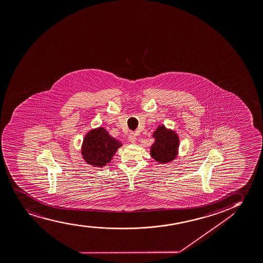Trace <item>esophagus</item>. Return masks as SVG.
<instances>
[{"instance_id": "1", "label": "esophagus", "mask_w": 263, "mask_h": 263, "mask_svg": "<svg viewBox=\"0 0 263 263\" xmlns=\"http://www.w3.org/2000/svg\"><path fill=\"white\" fill-rule=\"evenodd\" d=\"M136 138H137V136H136V134L135 133H130L129 136H128V141H129L130 143H135L136 142Z\"/></svg>"}]
</instances>
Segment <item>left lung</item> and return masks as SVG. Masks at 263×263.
<instances>
[{
	"mask_svg": "<svg viewBox=\"0 0 263 263\" xmlns=\"http://www.w3.org/2000/svg\"><path fill=\"white\" fill-rule=\"evenodd\" d=\"M153 137H155V142L151 148L153 159L160 163L169 162L175 159L178 151V136L161 126L157 128Z\"/></svg>",
	"mask_w": 263,
	"mask_h": 263,
	"instance_id": "obj_1",
	"label": "left lung"
}]
</instances>
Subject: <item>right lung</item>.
<instances>
[{"instance_id": "right-lung-1", "label": "right lung", "mask_w": 263, "mask_h": 263, "mask_svg": "<svg viewBox=\"0 0 263 263\" xmlns=\"http://www.w3.org/2000/svg\"><path fill=\"white\" fill-rule=\"evenodd\" d=\"M121 145L104 127H99L91 130L85 136L81 153L85 161L89 165L103 166L110 162Z\"/></svg>"}]
</instances>
